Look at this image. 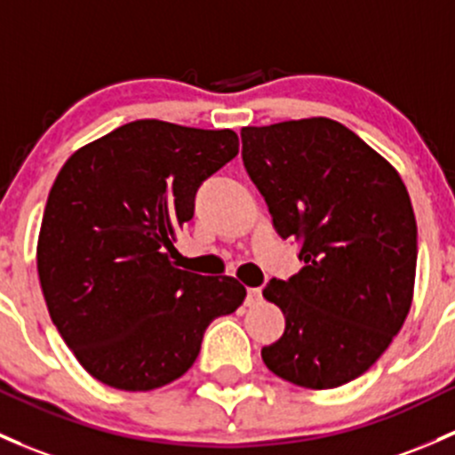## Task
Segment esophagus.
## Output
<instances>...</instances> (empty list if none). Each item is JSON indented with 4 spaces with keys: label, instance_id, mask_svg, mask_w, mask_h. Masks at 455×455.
<instances>
[{
    "label": "esophagus",
    "instance_id": "obj_1",
    "mask_svg": "<svg viewBox=\"0 0 455 455\" xmlns=\"http://www.w3.org/2000/svg\"><path fill=\"white\" fill-rule=\"evenodd\" d=\"M261 300H264V296H261L259 288H251L246 291V305H248V307H255V305H259Z\"/></svg>",
    "mask_w": 455,
    "mask_h": 455
}]
</instances>
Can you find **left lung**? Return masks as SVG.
Masks as SVG:
<instances>
[{
	"label": "left lung",
	"instance_id": "8db88e82",
	"mask_svg": "<svg viewBox=\"0 0 455 455\" xmlns=\"http://www.w3.org/2000/svg\"><path fill=\"white\" fill-rule=\"evenodd\" d=\"M242 159L305 264L264 288L285 315L283 336L261 348L264 364L303 388L348 384L379 360L412 305L408 189L384 156L327 117L242 128Z\"/></svg>",
	"mask_w": 455,
	"mask_h": 455
}]
</instances>
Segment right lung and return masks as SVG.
<instances>
[{
  "label": "right lung",
  "instance_id": "right-lung-1",
  "mask_svg": "<svg viewBox=\"0 0 455 455\" xmlns=\"http://www.w3.org/2000/svg\"><path fill=\"white\" fill-rule=\"evenodd\" d=\"M240 150L233 131L137 119L67 159L47 196L36 246L43 296L67 347L117 390L179 379L218 315L246 288L170 261L196 191Z\"/></svg>",
  "mask_w": 455,
  "mask_h": 455
}]
</instances>
